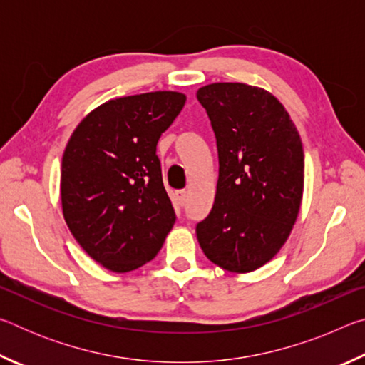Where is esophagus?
Segmentation results:
<instances>
[{
	"label": "esophagus",
	"mask_w": 365,
	"mask_h": 365,
	"mask_svg": "<svg viewBox=\"0 0 365 365\" xmlns=\"http://www.w3.org/2000/svg\"><path fill=\"white\" fill-rule=\"evenodd\" d=\"M187 197H188V191L187 190H177L175 191V200H177V202L180 206H183L185 205V201H187Z\"/></svg>",
	"instance_id": "esophagus-1"
}]
</instances>
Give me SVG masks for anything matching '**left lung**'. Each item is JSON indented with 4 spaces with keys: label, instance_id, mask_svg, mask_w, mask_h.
Segmentation results:
<instances>
[{
    "label": "left lung",
    "instance_id": "obj_1",
    "mask_svg": "<svg viewBox=\"0 0 365 365\" xmlns=\"http://www.w3.org/2000/svg\"><path fill=\"white\" fill-rule=\"evenodd\" d=\"M217 140L214 206L196 225L209 261L235 274L267 264L289 237L304 190L301 137L283 104L259 86L219 82L196 91Z\"/></svg>",
    "mask_w": 365,
    "mask_h": 365
}]
</instances>
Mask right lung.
<instances>
[{
    "label": "right lung",
    "mask_w": 365,
    "mask_h": 365,
    "mask_svg": "<svg viewBox=\"0 0 365 365\" xmlns=\"http://www.w3.org/2000/svg\"><path fill=\"white\" fill-rule=\"evenodd\" d=\"M187 96L151 91L114 98L83 117L61 168V205L83 251L117 274L150 262L175 224L158 141Z\"/></svg>",
    "instance_id": "add662e5"
}]
</instances>
